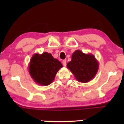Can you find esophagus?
Segmentation results:
<instances>
[{
	"mask_svg": "<svg viewBox=\"0 0 124 124\" xmlns=\"http://www.w3.org/2000/svg\"><path fill=\"white\" fill-rule=\"evenodd\" d=\"M62 63L64 67H66V65H67V61H66V60H63V61H62Z\"/></svg>",
	"mask_w": 124,
	"mask_h": 124,
	"instance_id": "1",
	"label": "esophagus"
}]
</instances>
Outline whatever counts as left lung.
<instances>
[{
    "label": "left lung",
    "instance_id": "obj_1",
    "mask_svg": "<svg viewBox=\"0 0 124 124\" xmlns=\"http://www.w3.org/2000/svg\"><path fill=\"white\" fill-rule=\"evenodd\" d=\"M67 67L78 82L87 83L97 74L99 62L93 54H85L77 50L72 53L71 61L67 63Z\"/></svg>",
    "mask_w": 124,
    "mask_h": 124
}]
</instances>
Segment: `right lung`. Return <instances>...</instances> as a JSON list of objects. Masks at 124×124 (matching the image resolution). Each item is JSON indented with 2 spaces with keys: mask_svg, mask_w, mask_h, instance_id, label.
Wrapping results in <instances>:
<instances>
[{
  "mask_svg": "<svg viewBox=\"0 0 124 124\" xmlns=\"http://www.w3.org/2000/svg\"><path fill=\"white\" fill-rule=\"evenodd\" d=\"M63 67L60 61L50 53L44 52L32 56L29 63V72L37 84L47 86L53 82L58 71Z\"/></svg>",
  "mask_w": 124,
  "mask_h": 124,
  "instance_id": "add662e5",
  "label": "right lung"
}]
</instances>
